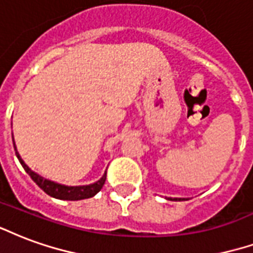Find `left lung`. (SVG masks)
I'll use <instances>...</instances> for the list:
<instances>
[{
    "mask_svg": "<svg viewBox=\"0 0 253 253\" xmlns=\"http://www.w3.org/2000/svg\"><path fill=\"white\" fill-rule=\"evenodd\" d=\"M174 201H177V198H174Z\"/></svg>",
    "mask_w": 253,
    "mask_h": 253,
    "instance_id": "left-lung-1",
    "label": "left lung"
}]
</instances>
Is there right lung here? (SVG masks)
<instances>
[{
    "label": "right lung",
    "mask_w": 253,
    "mask_h": 253,
    "mask_svg": "<svg viewBox=\"0 0 253 253\" xmlns=\"http://www.w3.org/2000/svg\"><path fill=\"white\" fill-rule=\"evenodd\" d=\"M13 146H14V143H13ZM14 150H16V147H14ZM16 155L17 158H18V161H20V164L22 165L24 170L31 175V178L33 179V181H35L46 194H49L50 197L60 198V200H69V201H76V200H84V198L93 197L98 192H100V189L103 188V185L106 182V173H104V175H103L102 178L99 179L98 182H95V184L92 185H85V186H65V185L56 184V182H52L49 179L42 178V177H40V175L35 173V171H32L27 165L24 164V161L21 160V157L17 153V150Z\"/></svg>",
    "instance_id": "add662e5"
}]
</instances>
